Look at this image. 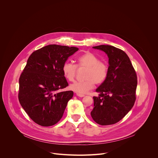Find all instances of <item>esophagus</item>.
Returning <instances> with one entry per match:
<instances>
[{"label":"esophagus","mask_w":158,"mask_h":158,"mask_svg":"<svg viewBox=\"0 0 158 158\" xmlns=\"http://www.w3.org/2000/svg\"><path fill=\"white\" fill-rule=\"evenodd\" d=\"M77 96H79V97H84V94H77Z\"/></svg>","instance_id":"34e87169"}]
</instances>
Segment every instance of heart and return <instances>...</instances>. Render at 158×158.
<instances>
[{
    "label": "heart",
    "instance_id": "b5f03b06",
    "mask_svg": "<svg viewBox=\"0 0 158 158\" xmlns=\"http://www.w3.org/2000/svg\"><path fill=\"white\" fill-rule=\"evenodd\" d=\"M77 65L67 61L64 63L62 71L64 77L73 81L76 74L77 68H85L84 73V80L75 81L71 84L69 89L77 94H85L91 90L94 83L101 84L106 79L109 68L107 64L99 60V58L91 52H85L77 58Z\"/></svg>",
    "mask_w": 158,
    "mask_h": 158
}]
</instances>
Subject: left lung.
Masks as SVG:
<instances>
[{"instance_id":"1","label":"left lung","mask_w":158,"mask_h":158,"mask_svg":"<svg viewBox=\"0 0 158 158\" xmlns=\"http://www.w3.org/2000/svg\"><path fill=\"white\" fill-rule=\"evenodd\" d=\"M104 51L109 58L106 79L96 90L93 120L102 126L114 124L121 120L133 107L136 101L137 75L127 55L121 49L109 45L94 46Z\"/></svg>"}]
</instances>
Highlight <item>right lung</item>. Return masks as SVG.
I'll return each instance as SVG.
<instances>
[{"instance_id": "obj_1", "label": "right lung", "mask_w": 158, "mask_h": 158, "mask_svg": "<svg viewBox=\"0 0 158 158\" xmlns=\"http://www.w3.org/2000/svg\"><path fill=\"white\" fill-rule=\"evenodd\" d=\"M79 49L51 44L29 56L19 78V100L30 118L42 126L56 124L62 118L74 93L58 90L68 86L62 67Z\"/></svg>"}]
</instances>
